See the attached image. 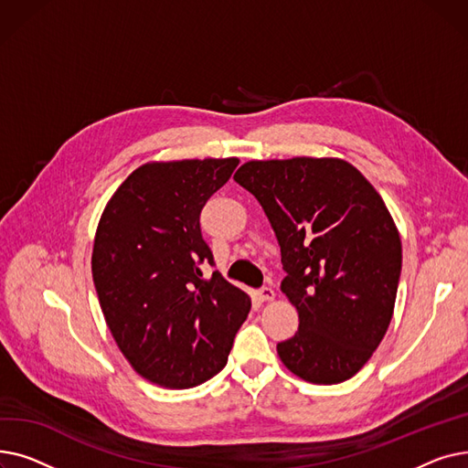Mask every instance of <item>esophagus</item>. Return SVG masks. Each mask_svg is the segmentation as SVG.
<instances>
[{
  "label": "esophagus",
  "instance_id": "obj_1",
  "mask_svg": "<svg viewBox=\"0 0 468 468\" xmlns=\"http://www.w3.org/2000/svg\"><path fill=\"white\" fill-rule=\"evenodd\" d=\"M258 296L261 302H271L275 298V290L271 286H261L258 290Z\"/></svg>",
  "mask_w": 468,
  "mask_h": 468
}]
</instances>
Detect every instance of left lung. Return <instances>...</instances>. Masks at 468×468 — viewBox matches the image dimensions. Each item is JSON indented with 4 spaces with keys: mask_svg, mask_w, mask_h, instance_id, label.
Segmentation results:
<instances>
[{
    "mask_svg": "<svg viewBox=\"0 0 468 468\" xmlns=\"http://www.w3.org/2000/svg\"><path fill=\"white\" fill-rule=\"evenodd\" d=\"M281 244V290L298 332L277 351L290 372L334 385L353 378L381 343L395 309L402 244L381 195L341 159L250 161L235 172Z\"/></svg>",
    "mask_w": 468,
    "mask_h": 468,
    "instance_id": "obj_1",
    "label": "left lung"
}]
</instances>
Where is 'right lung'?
<instances>
[{
	"instance_id": "right-lung-1",
	"label": "right lung",
	"mask_w": 468,
	"mask_h": 468,
	"mask_svg": "<svg viewBox=\"0 0 468 468\" xmlns=\"http://www.w3.org/2000/svg\"><path fill=\"white\" fill-rule=\"evenodd\" d=\"M239 159L147 163L119 186L98 224L92 281L121 353L147 381L189 388L228 362L250 298L218 271L201 210Z\"/></svg>"
}]
</instances>
